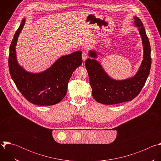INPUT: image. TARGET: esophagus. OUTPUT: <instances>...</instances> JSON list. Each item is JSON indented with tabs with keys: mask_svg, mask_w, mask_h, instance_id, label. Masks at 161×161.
<instances>
[{
	"mask_svg": "<svg viewBox=\"0 0 161 161\" xmlns=\"http://www.w3.org/2000/svg\"><path fill=\"white\" fill-rule=\"evenodd\" d=\"M88 58V55L87 54L85 53V52H83V54H82V59H83V61L85 62Z\"/></svg>",
	"mask_w": 161,
	"mask_h": 161,
	"instance_id": "esophagus-1",
	"label": "esophagus"
}]
</instances>
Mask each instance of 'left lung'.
Here are the masks:
<instances>
[{"instance_id": "8db88e82", "label": "left lung", "mask_w": 161, "mask_h": 161, "mask_svg": "<svg viewBox=\"0 0 161 161\" xmlns=\"http://www.w3.org/2000/svg\"><path fill=\"white\" fill-rule=\"evenodd\" d=\"M134 25L138 28L143 48V60L136 74L124 80L110 77L101 63L96 60L97 52L89 50L88 55L92 58L85 61L90 83L94 99L103 104H116L131 101L140 94L149 75L151 67V48L148 38L141 19L134 16Z\"/></svg>"}]
</instances>
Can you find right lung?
I'll list each match as a JSON object with an SVG mask.
<instances>
[{
    "instance_id": "right-lung-1",
    "label": "right lung",
    "mask_w": 161,
    "mask_h": 161,
    "mask_svg": "<svg viewBox=\"0 0 161 161\" xmlns=\"http://www.w3.org/2000/svg\"><path fill=\"white\" fill-rule=\"evenodd\" d=\"M25 18L16 31L9 48V69L11 78L19 91L30 103L39 106H51L65 96L72 74L82 64V52L76 51L58 58L45 71L34 73L26 71L17 60L16 46L24 27Z\"/></svg>"
}]
</instances>
